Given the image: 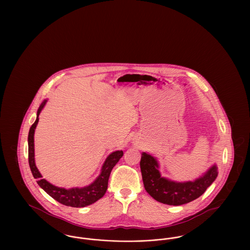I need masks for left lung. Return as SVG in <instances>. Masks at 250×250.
<instances>
[{
    "label": "left lung",
    "instance_id": "obj_1",
    "mask_svg": "<svg viewBox=\"0 0 250 250\" xmlns=\"http://www.w3.org/2000/svg\"><path fill=\"white\" fill-rule=\"evenodd\" d=\"M140 166L147 193L157 202L174 206L188 203L201 197L218 174L217 166L214 164L202 176L193 181H172L161 176L157 159L145 152L142 154Z\"/></svg>",
    "mask_w": 250,
    "mask_h": 250
}]
</instances>
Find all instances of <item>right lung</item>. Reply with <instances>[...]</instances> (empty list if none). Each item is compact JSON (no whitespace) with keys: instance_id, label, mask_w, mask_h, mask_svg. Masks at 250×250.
Masks as SVG:
<instances>
[{"instance_id":"add662e5","label":"right lung","mask_w":250,"mask_h":250,"mask_svg":"<svg viewBox=\"0 0 250 250\" xmlns=\"http://www.w3.org/2000/svg\"><path fill=\"white\" fill-rule=\"evenodd\" d=\"M48 100H44L36 113V122L31 126L29 135H28V156H29V165L31 171L34 175V177L37 180L38 186L47 192L51 198H53L55 201L60 203L71 206V207H85L88 205H91L95 203L96 201L101 199L107 189V182L110 175V172L115 166L120 158L124 155V152L122 150H118L115 152H112L111 154L107 155L105 162L103 163V166L101 167L100 174L96 177L95 181L90 184L89 186H86L83 188H63L56 187L52 184H50L46 179H42V175L39 172L38 168L36 167V160H35V131L36 125L39 121V114L42 111L43 107H45Z\"/></svg>"}]
</instances>
